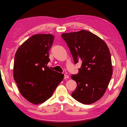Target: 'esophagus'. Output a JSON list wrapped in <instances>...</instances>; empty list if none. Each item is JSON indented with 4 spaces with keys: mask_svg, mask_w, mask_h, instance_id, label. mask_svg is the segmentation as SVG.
Returning a JSON list of instances; mask_svg holds the SVG:
<instances>
[{
    "mask_svg": "<svg viewBox=\"0 0 127 127\" xmlns=\"http://www.w3.org/2000/svg\"><path fill=\"white\" fill-rule=\"evenodd\" d=\"M69 78V76L67 74H64V79H67Z\"/></svg>",
    "mask_w": 127,
    "mask_h": 127,
    "instance_id": "34e87169",
    "label": "esophagus"
}]
</instances>
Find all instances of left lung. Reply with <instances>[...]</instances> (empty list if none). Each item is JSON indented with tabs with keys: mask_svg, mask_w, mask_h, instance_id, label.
<instances>
[{
	"mask_svg": "<svg viewBox=\"0 0 127 127\" xmlns=\"http://www.w3.org/2000/svg\"><path fill=\"white\" fill-rule=\"evenodd\" d=\"M69 48L74 63H81L72 96L83 104H91L104 95L113 74L110 53L101 38L86 30L62 34Z\"/></svg>",
	"mask_w": 127,
	"mask_h": 127,
	"instance_id": "8db88e82",
	"label": "left lung"
}]
</instances>
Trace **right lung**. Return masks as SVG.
Here are the masks:
<instances>
[{
  "instance_id": "obj_1",
  "label": "right lung",
  "mask_w": 127,
  "mask_h": 127,
  "mask_svg": "<svg viewBox=\"0 0 127 127\" xmlns=\"http://www.w3.org/2000/svg\"><path fill=\"white\" fill-rule=\"evenodd\" d=\"M54 40L51 34H36L23 42L15 54L14 79L23 97L33 104L48 100L64 78L63 74L47 66Z\"/></svg>"
}]
</instances>
